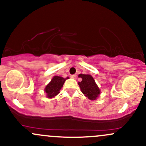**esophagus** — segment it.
Listing matches in <instances>:
<instances>
[{
  "label": "esophagus",
  "mask_w": 146,
  "mask_h": 146,
  "mask_svg": "<svg viewBox=\"0 0 146 146\" xmlns=\"http://www.w3.org/2000/svg\"><path fill=\"white\" fill-rule=\"evenodd\" d=\"M71 78H73V79H76V78H77V75H71Z\"/></svg>",
  "instance_id": "obj_1"
}]
</instances>
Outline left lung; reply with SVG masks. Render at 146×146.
<instances>
[{"mask_svg":"<svg viewBox=\"0 0 146 146\" xmlns=\"http://www.w3.org/2000/svg\"><path fill=\"white\" fill-rule=\"evenodd\" d=\"M79 78L82 79L78 84L83 94L90 100H96L100 94V90L93 77L90 75L80 74Z\"/></svg>","mask_w":146,"mask_h":146,"instance_id":"left-lung-1","label":"left lung"}]
</instances>
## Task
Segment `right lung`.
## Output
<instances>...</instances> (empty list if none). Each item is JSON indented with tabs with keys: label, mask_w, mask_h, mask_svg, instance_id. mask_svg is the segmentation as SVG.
I'll list each match as a JSON object with an SVG mask.
<instances>
[{
	"label": "right lung",
	"mask_w": 146,
	"mask_h": 146,
	"mask_svg": "<svg viewBox=\"0 0 146 146\" xmlns=\"http://www.w3.org/2000/svg\"><path fill=\"white\" fill-rule=\"evenodd\" d=\"M66 79H68V77L66 78H63L62 77L54 76L49 83L45 87L44 91L47 95L48 98H53L56 96L60 93V90L63 86L64 83L66 81Z\"/></svg>",
	"instance_id": "add662e5"
}]
</instances>
